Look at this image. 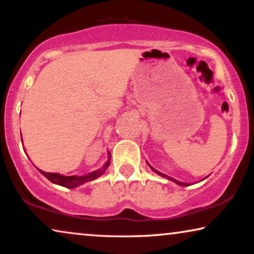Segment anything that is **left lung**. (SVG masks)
Listing matches in <instances>:
<instances>
[{"mask_svg":"<svg viewBox=\"0 0 254 254\" xmlns=\"http://www.w3.org/2000/svg\"><path fill=\"white\" fill-rule=\"evenodd\" d=\"M151 168V166H150ZM151 170L154 172H156V173H158L159 176H162V177H165V178H168V179H170V180H172V182H175V183H177L178 184V185H182V186H187V184H184V183H180V182H178V180H176V179H173V178H171V177H168L166 175H164V173H162V172H158L157 170H155L154 168H151Z\"/></svg>","mask_w":254,"mask_h":254,"instance_id":"obj_1","label":"left lung"}]
</instances>
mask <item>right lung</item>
I'll use <instances>...</instances> for the list:
<instances>
[{"label": "right lung", "mask_w": 254, "mask_h": 254, "mask_svg": "<svg viewBox=\"0 0 254 254\" xmlns=\"http://www.w3.org/2000/svg\"><path fill=\"white\" fill-rule=\"evenodd\" d=\"M110 154V152H109ZM111 157V156H110ZM110 165V158L109 161L106 162V164L103 166L102 169L99 170H96V171H93L91 173H89V175H85V176H69V177H65V176H62V175H59V173H52V172H45V171H39L41 172V175H44L46 178L52 182L53 184H57V185H60V186H64V187H67V189H75V187H77L79 185H82V184L84 183H88V182H91V180L98 178L103 175L104 172L106 171V169L109 168Z\"/></svg>", "instance_id": "obj_1"}]
</instances>
